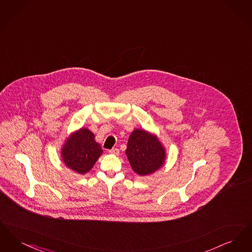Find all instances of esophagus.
Listing matches in <instances>:
<instances>
[{
	"label": "esophagus",
	"instance_id": "34e87169",
	"mask_svg": "<svg viewBox=\"0 0 252 252\" xmlns=\"http://www.w3.org/2000/svg\"><path fill=\"white\" fill-rule=\"evenodd\" d=\"M108 153H109V154H112V155H115V156H118L119 153H120V151H119L118 148H112L111 150L108 151Z\"/></svg>",
	"mask_w": 252,
	"mask_h": 252
}]
</instances>
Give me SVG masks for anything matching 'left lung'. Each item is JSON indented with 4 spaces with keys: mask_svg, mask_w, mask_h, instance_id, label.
<instances>
[{
    "mask_svg": "<svg viewBox=\"0 0 252 252\" xmlns=\"http://www.w3.org/2000/svg\"><path fill=\"white\" fill-rule=\"evenodd\" d=\"M126 154L134 172L148 176L161 167L165 160V149L156 135L144 129L133 130Z\"/></svg>",
    "mask_w": 252,
    "mask_h": 252,
    "instance_id": "left-lung-1",
    "label": "left lung"
}]
</instances>
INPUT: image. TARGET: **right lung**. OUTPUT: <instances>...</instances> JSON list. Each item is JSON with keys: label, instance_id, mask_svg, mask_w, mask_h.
I'll return each mask as SVG.
<instances>
[{"label": "right lung", "instance_id": "add662e5", "mask_svg": "<svg viewBox=\"0 0 252 252\" xmlns=\"http://www.w3.org/2000/svg\"><path fill=\"white\" fill-rule=\"evenodd\" d=\"M102 153L100 144L94 140V134L84 127L73 132L61 148L65 165L81 175L94 167Z\"/></svg>", "mask_w": 252, "mask_h": 252}]
</instances>
